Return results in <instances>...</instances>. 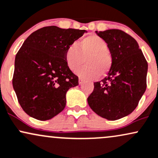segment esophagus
Here are the masks:
<instances>
[{"mask_svg":"<svg viewBox=\"0 0 158 158\" xmlns=\"http://www.w3.org/2000/svg\"><path fill=\"white\" fill-rule=\"evenodd\" d=\"M83 79H81V78H79V80H78V83H79V84H80V85L83 84Z\"/></svg>","mask_w":158,"mask_h":158,"instance_id":"obj_1","label":"esophagus"}]
</instances>
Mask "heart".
I'll list each match as a JSON object with an SVG mask.
<instances>
[{
  "mask_svg": "<svg viewBox=\"0 0 158 158\" xmlns=\"http://www.w3.org/2000/svg\"><path fill=\"white\" fill-rule=\"evenodd\" d=\"M68 67L75 71L86 58V66L80 69L77 74L86 79H94L100 73L104 75L112 66V57L108 52L107 43L97 35H91L83 38L80 47L76 44L68 46L65 53Z\"/></svg>",
  "mask_w": 158,
  "mask_h": 158,
  "instance_id": "heart-1",
  "label": "heart"
}]
</instances>
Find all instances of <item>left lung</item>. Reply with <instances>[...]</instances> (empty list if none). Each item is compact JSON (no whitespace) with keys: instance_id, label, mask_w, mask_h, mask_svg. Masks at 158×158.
Returning <instances> with one entry per match:
<instances>
[{"instance_id":"8db88e82","label":"left lung","mask_w":158,"mask_h":158,"mask_svg":"<svg viewBox=\"0 0 158 158\" xmlns=\"http://www.w3.org/2000/svg\"><path fill=\"white\" fill-rule=\"evenodd\" d=\"M96 33L107 43L112 62L108 76L94 83L87 101L98 115L115 120L138 105L146 89L148 64L138 42L127 33L120 29Z\"/></svg>"}]
</instances>
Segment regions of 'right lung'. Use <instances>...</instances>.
I'll return each instance as SVG.
<instances>
[{
    "instance_id": "add662e5",
    "label": "right lung",
    "mask_w": 158,
    "mask_h": 158,
    "mask_svg": "<svg viewBox=\"0 0 158 158\" xmlns=\"http://www.w3.org/2000/svg\"><path fill=\"white\" fill-rule=\"evenodd\" d=\"M85 32L50 26L34 31L23 42L15 56L12 85L28 115L46 120L64 110L66 92L78 85L65 53Z\"/></svg>"
}]
</instances>
